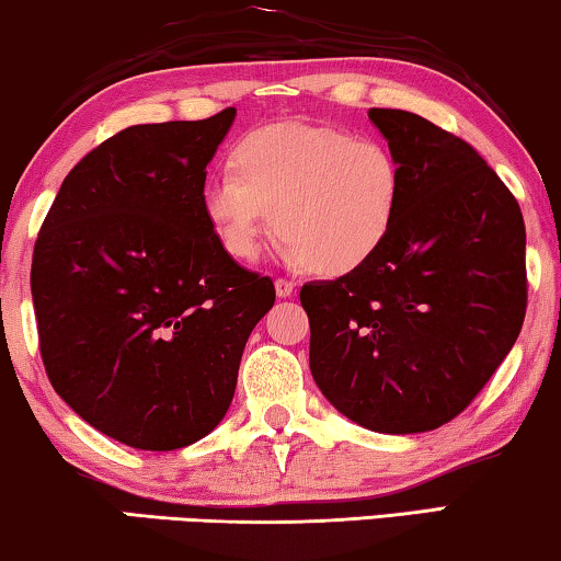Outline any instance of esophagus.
I'll return each instance as SVG.
<instances>
[{
  "instance_id": "obj_1",
  "label": "esophagus",
  "mask_w": 561,
  "mask_h": 561,
  "mask_svg": "<svg viewBox=\"0 0 561 561\" xmlns=\"http://www.w3.org/2000/svg\"><path fill=\"white\" fill-rule=\"evenodd\" d=\"M294 290H296V286H294V283H290V280H286V278L275 280V296H278V298L294 296Z\"/></svg>"
}]
</instances>
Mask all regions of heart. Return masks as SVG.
<instances>
[{
    "label": "heart",
    "mask_w": 561,
    "mask_h": 561,
    "mask_svg": "<svg viewBox=\"0 0 561 561\" xmlns=\"http://www.w3.org/2000/svg\"><path fill=\"white\" fill-rule=\"evenodd\" d=\"M230 169L205 184L202 209L234 261H253L275 222L288 263L354 273L379 253L400 213L394 153L346 128L261 126L232 146Z\"/></svg>",
    "instance_id": "b5f03b06"
}]
</instances>
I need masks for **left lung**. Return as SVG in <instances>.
Returning a JSON list of instances; mask_svg holds the SVG:
<instances>
[{
  "mask_svg": "<svg viewBox=\"0 0 561 561\" xmlns=\"http://www.w3.org/2000/svg\"><path fill=\"white\" fill-rule=\"evenodd\" d=\"M402 172L379 253L306 283L311 375L375 433H427L458 417L516 344L526 313L518 202L481 153L410 111L371 108Z\"/></svg>",
  "mask_w": 561,
  "mask_h": 561,
  "instance_id": "left-lung-1",
  "label": "left lung"
}]
</instances>
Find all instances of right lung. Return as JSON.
Here are the masks:
<instances>
[{
  "instance_id": "obj_1",
  "label": "right lung",
  "mask_w": 561,
  "mask_h": 561,
  "mask_svg": "<svg viewBox=\"0 0 561 561\" xmlns=\"http://www.w3.org/2000/svg\"><path fill=\"white\" fill-rule=\"evenodd\" d=\"M234 108L128 126L65 176L32 253L50 385L88 425L176 450L230 408L242 348L271 311L267 275L238 265L202 209Z\"/></svg>"
}]
</instances>
